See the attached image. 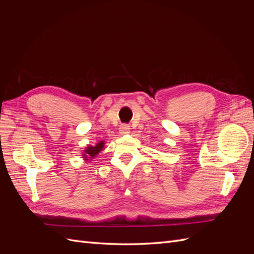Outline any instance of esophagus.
I'll use <instances>...</instances> for the list:
<instances>
[{
    "instance_id": "esophagus-1",
    "label": "esophagus",
    "mask_w": 254,
    "mask_h": 254,
    "mask_svg": "<svg viewBox=\"0 0 254 254\" xmlns=\"http://www.w3.org/2000/svg\"><path fill=\"white\" fill-rule=\"evenodd\" d=\"M130 131V126L126 125V124H123L120 126V132L122 134H126V133H129Z\"/></svg>"
}]
</instances>
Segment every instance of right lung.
Instances as JSON below:
<instances>
[{"label":"right lung","mask_w":254,"mask_h":254,"mask_svg":"<svg viewBox=\"0 0 254 254\" xmlns=\"http://www.w3.org/2000/svg\"><path fill=\"white\" fill-rule=\"evenodd\" d=\"M104 141L97 143L95 146H88V147H86V149L83 150V153H82V158L84 160H92L93 158H95L99 152H101L104 148Z\"/></svg>","instance_id":"right-lung-1"}]
</instances>
